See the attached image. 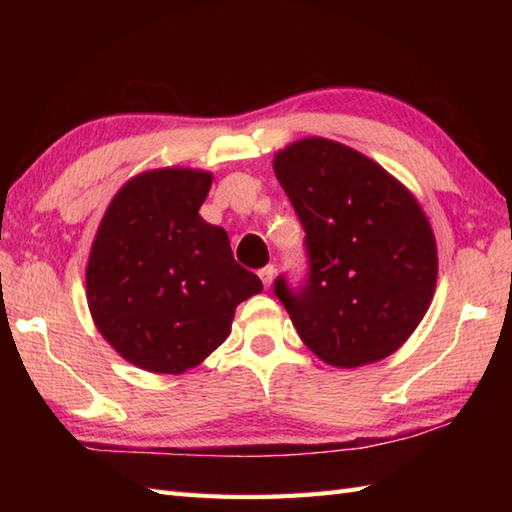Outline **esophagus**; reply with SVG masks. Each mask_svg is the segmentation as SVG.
<instances>
[{"mask_svg":"<svg viewBox=\"0 0 512 512\" xmlns=\"http://www.w3.org/2000/svg\"><path fill=\"white\" fill-rule=\"evenodd\" d=\"M259 277H262V281H264V288H270V284H273V277H275V266L273 264L264 266L262 270H259Z\"/></svg>","mask_w":512,"mask_h":512,"instance_id":"esophagus-1","label":"esophagus"}]
</instances>
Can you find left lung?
<instances>
[{"mask_svg": "<svg viewBox=\"0 0 512 512\" xmlns=\"http://www.w3.org/2000/svg\"><path fill=\"white\" fill-rule=\"evenodd\" d=\"M306 231L308 275L275 279L301 341L334 367L380 361L409 339L438 277L436 237L416 198L374 160L328 138L275 156Z\"/></svg>", "mask_w": 512, "mask_h": 512, "instance_id": "1", "label": "left lung"}]
</instances>
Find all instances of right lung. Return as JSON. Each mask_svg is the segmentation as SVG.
<instances>
[{"mask_svg":"<svg viewBox=\"0 0 512 512\" xmlns=\"http://www.w3.org/2000/svg\"><path fill=\"white\" fill-rule=\"evenodd\" d=\"M211 173L156 169L114 195L88 262L96 328L129 363L182 374L231 332L235 308L262 290L239 266L224 228L200 206Z\"/></svg>","mask_w":512,"mask_h":512,"instance_id":"obj_1","label":"right lung"}]
</instances>
